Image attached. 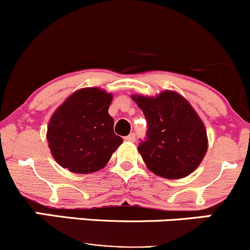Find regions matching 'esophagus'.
Listing matches in <instances>:
<instances>
[{"label": "esophagus", "instance_id": "34e87169", "mask_svg": "<svg viewBox=\"0 0 250 250\" xmlns=\"http://www.w3.org/2000/svg\"><path fill=\"white\" fill-rule=\"evenodd\" d=\"M125 140L128 141V142H135V141H136V135H135V133H130V135H128V136H126Z\"/></svg>", "mask_w": 250, "mask_h": 250}]
</instances>
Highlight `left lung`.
I'll list each match as a JSON object with an SVG mask.
<instances>
[{"label": "left lung", "mask_w": 250, "mask_h": 250, "mask_svg": "<svg viewBox=\"0 0 250 250\" xmlns=\"http://www.w3.org/2000/svg\"><path fill=\"white\" fill-rule=\"evenodd\" d=\"M132 99L143 110L148 126L138 146L146 167L167 179L183 178L195 171L207 151V132L189 102L173 91Z\"/></svg>", "instance_id": "8db88e82"}]
</instances>
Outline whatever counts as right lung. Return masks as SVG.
I'll return each instance as SVG.
<instances>
[{
    "mask_svg": "<svg viewBox=\"0 0 250 250\" xmlns=\"http://www.w3.org/2000/svg\"><path fill=\"white\" fill-rule=\"evenodd\" d=\"M112 95L97 87L78 90L51 117L47 138L60 166L74 173H91L109 161L123 138L114 133L108 114Z\"/></svg>",
    "mask_w": 250,
    "mask_h": 250,
    "instance_id": "1",
    "label": "right lung"
}]
</instances>
